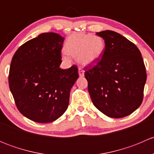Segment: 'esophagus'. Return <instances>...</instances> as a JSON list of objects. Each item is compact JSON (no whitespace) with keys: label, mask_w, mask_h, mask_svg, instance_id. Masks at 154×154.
<instances>
[{"label":"esophagus","mask_w":154,"mask_h":154,"mask_svg":"<svg viewBox=\"0 0 154 154\" xmlns=\"http://www.w3.org/2000/svg\"><path fill=\"white\" fill-rule=\"evenodd\" d=\"M79 75H80V77H83L84 76V71H83L82 68H79Z\"/></svg>","instance_id":"obj_1"}]
</instances>
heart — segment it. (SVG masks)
<instances>
[{"label":"heart","instance_id":"obj_1","mask_svg":"<svg viewBox=\"0 0 154 154\" xmlns=\"http://www.w3.org/2000/svg\"><path fill=\"white\" fill-rule=\"evenodd\" d=\"M105 43L103 38L88 33H77L68 38L66 51L72 56H77L80 63L89 65L97 62L103 54ZM68 60V56H65Z\"/></svg>","mask_w":154,"mask_h":154}]
</instances>
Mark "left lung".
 Wrapping results in <instances>:
<instances>
[{"mask_svg":"<svg viewBox=\"0 0 154 154\" xmlns=\"http://www.w3.org/2000/svg\"><path fill=\"white\" fill-rule=\"evenodd\" d=\"M104 39L102 57L84 68L94 106L110 118L129 116L143 100L147 74L140 51L112 30L97 32Z\"/></svg>","mask_w":154,"mask_h":154,"instance_id":"8db88e82","label":"left lung"}]
</instances>
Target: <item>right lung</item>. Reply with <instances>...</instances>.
Here are the masks:
<instances>
[{"label": "right lung", "instance_id": "1", "mask_svg": "<svg viewBox=\"0 0 154 154\" xmlns=\"http://www.w3.org/2000/svg\"><path fill=\"white\" fill-rule=\"evenodd\" d=\"M63 42L59 34L42 33L20 46L12 59L10 91L20 112L33 122H52L68 108L79 74L75 65L60 68Z\"/></svg>", "mask_w": 154, "mask_h": 154}]
</instances>
